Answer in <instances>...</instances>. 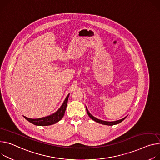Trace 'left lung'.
<instances>
[{
    "instance_id": "left-lung-1",
    "label": "left lung",
    "mask_w": 160,
    "mask_h": 160,
    "mask_svg": "<svg viewBox=\"0 0 160 160\" xmlns=\"http://www.w3.org/2000/svg\"><path fill=\"white\" fill-rule=\"evenodd\" d=\"M86 110H87V112H88V115L90 117V118H91L93 121H96V122H98V123H100V124H104V125H108V126H112V125H115V124H119L120 122H121L124 119H125V118L126 117H125L124 118L122 119H120V120H118V121H113V122H108V121H101L100 119H98L96 118H94V116H92L90 113L88 111V108H87L86 107Z\"/></svg>"
}]
</instances>
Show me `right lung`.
I'll list each match as a JSON object with an SVG mask.
<instances>
[{"mask_svg": "<svg viewBox=\"0 0 160 160\" xmlns=\"http://www.w3.org/2000/svg\"><path fill=\"white\" fill-rule=\"evenodd\" d=\"M68 94L65 99L63 104L61 107V108L58 110L55 113L47 116V117L42 118L39 119H30L25 117V119H26L28 122H31L32 124L36 125V126H49L57 122H59L62 118L64 115L67 104H68Z\"/></svg>", "mask_w": 160, "mask_h": 160, "instance_id": "add662e5", "label": "right lung"}]
</instances>
